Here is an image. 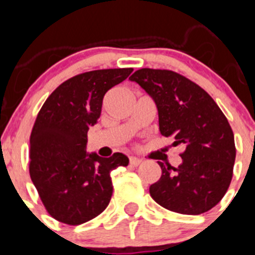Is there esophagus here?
Instances as JSON below:
<instances>
[{
    "mask_svg": "<svg viewBox=\"0 0 255 255\" xmlns=\"http://www.w3.org/2000/svg\"><path fill=\"white\" fill-rule=\"evenodd\" d=\"M141 162L143 161H141L140 158H136V157H130V164H131V166H134V167L139 166Z\"/></svg>",
    "mask_w": 255,
    "mask_h": 255,
    "instance_id": "1",
    "label": "esophagus"
}]
</instances>
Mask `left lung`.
<instances>
[{
  "label": "left lung",
  "instance_id": "obj_1",
  "mask_svg": "<svg viewBox=\"0 0 255 255\" xmlns=\"http://www.w3.org/2000/svg\"><path fill=\"white\" fill-rule=\"evenodd\" d=\"M154 101L159 131L182 144L179 167L161 166V179L149 188L163 208L181 215L209 211L226 194L233 179L236 148L224 112L198 84L171 70L140 69L131 76Z\"/></svg>",
  "mask_w": 255,
  "mask_h": 255
}]
</instances>
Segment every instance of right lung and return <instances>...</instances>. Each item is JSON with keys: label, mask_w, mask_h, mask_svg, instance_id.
Here are the masks:
<instances>
[{"label": "right lung", "mask_w": 255, "mask_h": 255, "mask_svg": "<svg viewBox=\"0 0 255 255\" xmlns=\"http://www.w3.org/2000/svg\"><path fill=\"white\" fill-rule=\"evenodd\" d=\"M132 69H105L73 76L52 92L30 134L29 172L47 212L66 225L101 215L112 197L111 171L129 158L87 153V134L102 111L103 97Z\"/></svg>", "instance_id": "obj_1"}]
</instances>
